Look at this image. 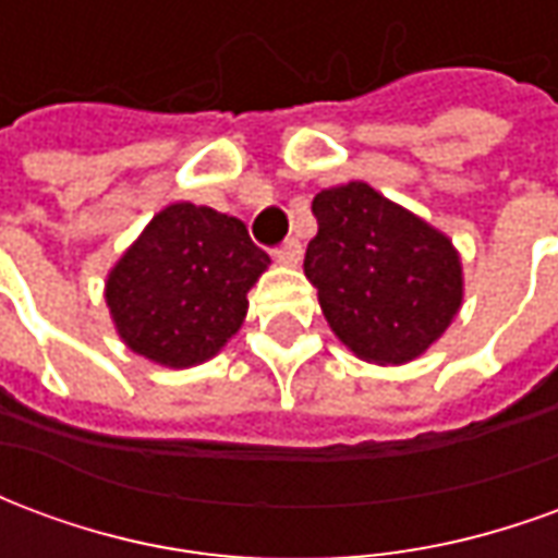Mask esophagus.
Listing matches in <instances>:
<instances>
[{
    "instance_id": "obj_1",
    "label": "esophagus",
    "mask_w": 558,
    "mask_h": 558,
    "mask_svg": "<svg viewBox=\"0 0 558 558\" xmlns=\"http://www.w3.org/2000/svg\"><path fill=\"white\" fill-rule=\"evenodd\" d=\"M275 259H278L280 266H295L302 259V242L299 239H287L283 244H278L275 247Z\"/></svg>"
}]
</instances>
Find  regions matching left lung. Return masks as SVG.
I'll return each mask as SVG.
<instances>
[{
  "label": "left lung",
  "mask_w": 558,
  "mask_h": 558,
  "mask_svg": "<svg viewBox=\"0 0 558 558\" xmlns=\"http://www.w3.org/2000/svg\"><path fill=\"white\" fill-rule=\"evenodd\" d=\"M314 218L304 275L331 331L364 362H412L463 299L451 242L364 182L316 194Z\"/></svg>",
  "instance_id": "left-lung-1"
}]
</instances>
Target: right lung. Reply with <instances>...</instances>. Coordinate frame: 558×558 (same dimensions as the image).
<instances>
[{"instance_id":"add662e5","label":"right lung","mask_w":558,"mask_h":558,"mask_svg":"<svg viewBox=\"0 0 558 558\" xmlns=\"http://www.w3.org/2000/svg\"><path fill=\"white\" fill-rule=\"evenodd\" d=\"M242 220L175 203L107 278V304L128 347L167 367L211 359L239 331L247 290L266 271Z\"/></svg>"}]
</instances>
